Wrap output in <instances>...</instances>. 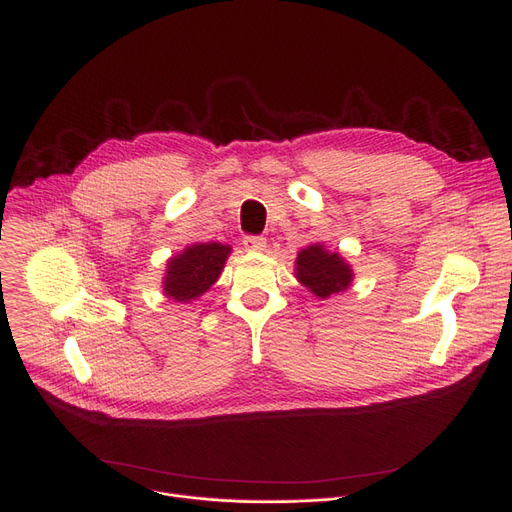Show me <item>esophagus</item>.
I'll return each instance as SVG.
<instances>
[{"label":"esophagus","instance_id":"obj_1","mask_svg":"<svg viewBox=\"0 0 512 512\" xmlns=\"http://www.w3.org/2000/svg\"><path fill=\"white\" fill-rule=\"evenodd\" d=\"M242 245H245L247 251L261 253V251H265V247H267V240H265L263 236H247L245 240H242Z\"/></svg>","mask_w":512,"mask_h":512}]
</instances>
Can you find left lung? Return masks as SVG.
I'll list each match as a JSON object with an SVG mask.
<instances>
[{
	"mask_svg": "<svg viewBox=\"0 0 512 512\" xmlns=\"http://www.w3.org/2000/svg\"><path fill=\"white\" fill-rule=\"evenodd\" d=\"M297 280L309 288L315 297L330 299V294L344 292L353 282V270L338 253L328 251L324 245H309L301 249L294 261Z\"/></svg>",
	"mask_w": 512,
	"mask_h": 512,
	"instance_id": "8db88e82",
	"label": "left lung"
}]
</instances>
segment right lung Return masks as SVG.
<instances>
[{"mask_svg":"<svg viewBox=\"0 0 512 512\" xmlns=\"http://www.w3.org/2000/svg\"><path fill=\"white\" fill-rule=\"evenodd\" d=\"M232 247L222 242H197L168 261L164 294L176 303H191L220 278Z\"/></svg>","mask_w":512,"mask_h":512,"instance_id":"add662e5","label":"right lung"}]
</instances>
